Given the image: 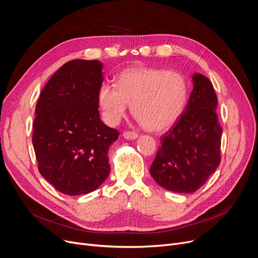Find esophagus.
Here are the masks:
<instances>
[{
	"mask_svg": "<svg viewBox=\"0 0 258 258\" xmlns=\"http://www.w3.org/2000/svg\"><path fill=\"white\" fill-rule=\"evenodd\" d=\"M123 137L125 139H130V140H133V139H136L138 137V134L135 133V132H132V131H125L123 133Z\"/></svg>",
	"mask_w": 258,
	"mask_h": 258,
	"instance_id": "1",
	"label": "esophagus"
}]
</instances>
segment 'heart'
Returning a JSON list of instances; mask_svg holds the SVG:
<instances>
[{"label": "heart", "mask_w": 258, "mask_h": 258, "mask_svg": "<svg viewBox=\"0 0 258 258\" xmlns=\"http://www.w3.org/2000/svg\"><path fill=\"white\" fill-rule=\"evenodd\" d=\"M188 93V81L180 72L134 67L116 76V85H100L97 103L108 124H117L131 104V112L142 127L160 132L170 127L182 116Z\"/></svg>", "instance_id": "1"}]
</instances>
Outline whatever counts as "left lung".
Here are the masks:
<instances>
[{
    "label": "left lung",
    "mask_w": 258,
    "mask_h": 258,
    "mask_svg": "<svg viewBox=\"0 0 258 258\" xmlns=\"http://www.w3.org/2000/svg\"><path fill=\"white\" fill-rule=\"evenodd\" d=\"M192 83L185 112L163 135L150 168L161 187L180 194L197 191L221 163L218 96L204 75L196 73Z\"/></svg>",
    "instance_id": "obj_1"
}]
</instances>
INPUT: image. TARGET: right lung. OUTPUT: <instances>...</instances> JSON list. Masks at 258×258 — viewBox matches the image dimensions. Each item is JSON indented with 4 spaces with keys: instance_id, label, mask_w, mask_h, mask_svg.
I'll return each instance as SVG.
<instances>
[{
    "instance_id": "right-lung-1",
    "label": "right lung",
    "mask_w": 258,
    "mask_h": 258,
    "mask_svg": "<svg viewBox=\"0 0 258 258\" xmlns=\"http://www.w3.org/2000/svg\"><path fill=\"white\" fill-rule=\"evenodd\" d=\"M98 60L74 59L53 74L35 106L32 143L40 174L59 192L89 194L110 173L108 148L119 137L99 117Z\"/></svg>"
}]
</instances>
